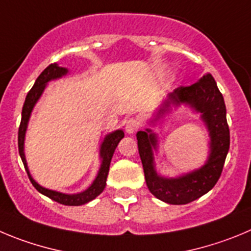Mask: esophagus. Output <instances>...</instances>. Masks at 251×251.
<instances>
[{
  "instance_id": "obj_1",
  "label": "esophagus",
  "mask_w": 251,
  "mask_h": 251,
  "mask_svg": "<svg viewBox=\"0 0 251 251\" xmlns=\"http://www.w3.org/2000/svg\"><path fill=\"white\" fill-rule=\"evenodd\" d=\"M139 126H141V122L138 118H129L127 122H126V132L128 134H133V133L137 132L139 129Z\"/></svg>"
}]
</instances>
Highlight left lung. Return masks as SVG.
<instances>
[{"label":"left lung","mask_w":251,"mask_h":251,"mask_svg":"<svg viewBox=\"0 0 251 251\" xmlns=\"http://www.w3.org/2000/svg\"><path fill=\"white\" fill-rule=\"evenodd\" d=\"M187 103L201 112V118L208 126L210 135V155L204 167L179 178H163L154 169L153 149L157 147V137L151 129L138 132V151L144 169V176L148 189L154 197L168 204L180 205L201 198L208 193L219 180L225 158L230 146V133L226 122V108L211 75L190 84L180 86L169 94L157 118L167 112L171 104Z\"/></svg>","instance_id":"left-lung-1"}]
</instances>
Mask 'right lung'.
Segmentation results:
<instances>
[{
  "label": "right lung",
  "mask_w": 251,
  "mask_h": 251,
  "mask_svg": "<svg viewBox=\"0 0 251 251\" xmlns=\"http://www.w3.org/2000/svg\"><path fill=\"white\" fill-rule=\"evenodd\" d=\"M67 73V70L63 67H58L57 64H50L34 82L33 87L31 88V91L27 93L26 100H25L24 108H22V118H21V124L20 128H18V151H20L21 159L24 162L25 169L27 172V176H28L29 180H31L32 185L36 188L40 193H42L46 197L50 198L52 201H57L59 204H63V205H83V204L88 203V201H93L94 198L100 195L103 192L105 187V181H107V176L108 172H109V164L112 157H113V153L116 151L117 146H118L119 141L124 137L123 130H116V132L110 133L107 137L104 138L103 141L102 147H100V157H102V165H100V169L98 172V176L96 178V180L92 183L91 187L88 188L84 192L79 193V194H63V193L54 192V190L46 189V188L41 187L40 184H37L36 181L32 179L31 174L28 172V168H27L26 158H25V151H24V143H25V134H26L27 129V123H28L29 116H31V112L33 109L34 104L38 100V98L41 97L42 92L45 91V87L47 84V82H50V79H56V78L62 77Z\"/></svg>",
  "instance_id": "obj_1"
}]
</instances>
